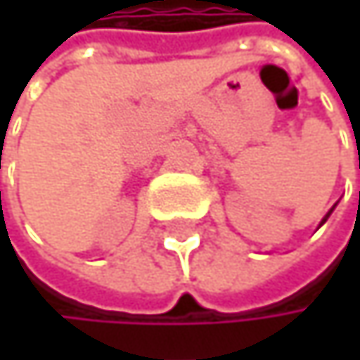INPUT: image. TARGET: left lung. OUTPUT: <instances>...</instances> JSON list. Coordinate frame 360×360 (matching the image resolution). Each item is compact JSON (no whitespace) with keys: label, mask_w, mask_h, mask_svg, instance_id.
<instances>
[{"label":"left lung","mask_w":360,"mask_h":360,"mask_svg":"<svg viewBox=\"0 0 360 360\" xmlns=\"http://www.w3.org/2000/svg\"><path fill=\"white\" fill-rule=\"evenodd\" d=\"M331 212H333V208H331V210H329V212H327V214H325V217H323V221H321V225H323L325 221H327V217H329V214H331Z\"/></svg>","instance_id":"left-lung-1"}]
</instances>
